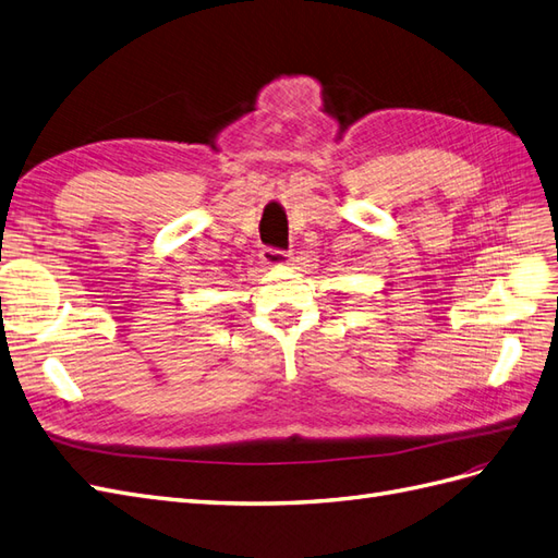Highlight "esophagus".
I'll use <instances>...</instances> for the list:
<instances>
[{
  "label": "esophagus",
  "instance_id": "34e87169",
  "mask_svg": "<svg viewBox=\"0 0 558 558\" xmlns=\"http://www.w3.org/2000/svg\"><path fill=\"white\" fill-rule=\"evenodd\" d=\"M262 264H266V266H288L290 264V254L282 252V250L266 247L262 252Z\"/></svg>",
  "mask_w": 558,
  "mask_h": 558
}]
</instances>
